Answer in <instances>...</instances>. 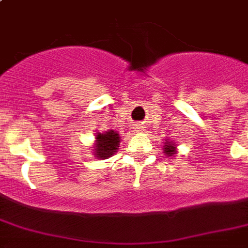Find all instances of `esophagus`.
I'll list each match as a JSON object with an SVG mask.
<instances>
[{
    "label": "esophagus",
    "instance_id": "1",
    "mask_svg": "<svg viewBox=\"0 0 248 248\" xmlns=\"http://www.w3.org/2000/svg\"><path fill=\"white\" fill-rule=\"evenodd\" d=\"M144 130V127H140V131H143Z\"/></svg>",
    "mask_w": 248,
    "mask_h": 248
}]
</instances>
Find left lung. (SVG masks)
Wrapping results in <instances>:
<instances>
[{"label":"left lung","mask_w":248,"mask_h":248,"mask_svg":"<svg viewBox=\"0 0 248 248\" xmlns=\"http://www.w3.org/2000/svg\"><path fill=\"white\" fill-rule=\"evenodd\" d=\"M177 144L175 141H171L169 139H165L163 141V153H165L167 157H173L176 155L177 153Z\"/></svg>","instance_id":"8db88e82"}]
</instances>
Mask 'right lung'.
<instances>
[{
    "instance_id": "1",
    "label": "right lung",
    "mask_w": 248,
    "mask_h": 248,
    "mask_svg": "<svg viewBox=\"0 0 248 248\" xmlns=\"http://www.w3.org/2000/svg\"><path fill=\"white\" fill-rule=\"evenodd\" d=\"M121 136L114 130H108L105 132H96L95 141L93 145V157L99 159H107L112 157L120 147Z\"/></svg>"
}]
</instances>
